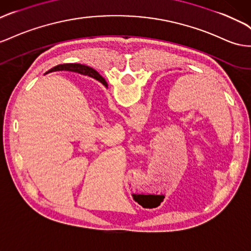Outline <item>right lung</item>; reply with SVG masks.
<instances>
[{"instance_id": "obj_1", "label": "right lung", "mask_w": 251, "mask_h": 251, "mask_svg": "<svg viewBox=\"0 0 251 251\" xmlns=\"http://www.w3.org/2000/svg\"><path fill=\"white\" fill-rule=\"evenodd\" d=\"M56 71L77 72V73H80V74H83V75H89L90 77H93L95 79L99 80L100 82H102L103 84H106L105 80L102 77H101L96 71H94V70L91 69V67L82 65V64H73V63H70V64H60L58 66L53 67V69H51L50 72H56Z\"/></svg>"}]
</instances>
